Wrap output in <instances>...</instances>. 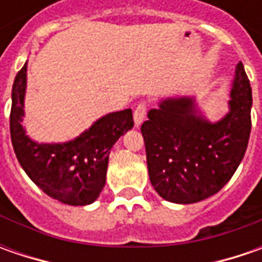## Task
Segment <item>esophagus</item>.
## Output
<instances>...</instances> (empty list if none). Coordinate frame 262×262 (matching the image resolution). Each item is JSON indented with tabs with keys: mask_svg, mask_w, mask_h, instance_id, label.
<instances>
[{
	"mask_svg": "<svg viewBox=\"0 0 262 262\" xmlns=\"http://www.w3.org/2000/svg\"><path fill=\"white\" fill-rule=\"evenodd\" d=\"M147 114V105L146 103H138L134 111V122H136L137 126H140L143 124L144 118H146Z\"/></svg>",
	"mask_w": 262,
	"mask_h": 262,
	"instance_id": "34e87169",
	"label": "esophagus"
}]
</instances>
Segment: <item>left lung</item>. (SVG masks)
Returning <instances> with one entry per match:
<instances>
[{"label": "left lung", "instance_id": "8db88e82", "mask_svg": "<svg viewBox=\"0 0 262 262\" xmlns=\"http://www.w3.org/2000/svg\"><path fill=\"white\" fill-rule=\"evenodd\" d=\"M252 90L242 62L230 90L229 114L210 122L194 97H170L141 125L150 182L170 203L192 204L217 194L236 172L251 134Z\"/></svg>", "mask_w": 262, "mask_h": 262}]
</instances>
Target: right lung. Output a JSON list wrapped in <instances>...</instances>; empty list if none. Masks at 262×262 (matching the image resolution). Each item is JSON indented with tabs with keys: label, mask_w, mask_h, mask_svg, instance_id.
I'll use <instances>...</instances> for the list:
<instances>
[{
	"label": "right lung",
	"mask_w": 262,
	"mask_h": 262,
	"mask_svg": "<svg viewBox=\"0 0 262 262\" xmlns=\"http://www.w3.org/2000/svg\"><path fill=\"white\" fill-rule=\"evenodd\" d=\"M26 77L27 62L17 73L11 93L10 134L18 163L46 195L68 206L92 204L105 186L111 148L134 126L133 111L102 116L68 143H36L26 136L21 125Z\"/></svg>",
	"instance_id": "1"
}]
</instances>
